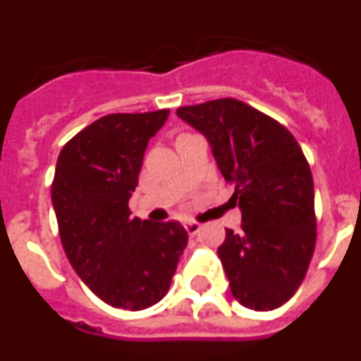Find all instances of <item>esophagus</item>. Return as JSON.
I'll return each mask as SVG.
<instances>
[{"mask_svg": "<svg viewBox=\"0 0 361 361\" xmlns=\"http://www.w3.org/2000/svg\"><path fill=\"white\" fill-rule=\"evenodd\" d=\"M184 228H186L188 235H197L202 226H200V222H197V220H186V222H184Z\"/></svg>", "mask_w": 361, "mask_h": 361, "instance_id": "1", "label": "esophagus"}]
</instances>
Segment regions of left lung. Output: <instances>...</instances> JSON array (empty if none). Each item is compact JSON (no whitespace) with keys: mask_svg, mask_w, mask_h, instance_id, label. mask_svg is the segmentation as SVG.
Returning <instances> with one entry per match:
<instances>
[{"mask_svg":"<svg viewBox=\"0 0 361 361\" xmlns=\"http://www.w3.org/2000/svg\"><path fill=\"white\" fill-rule=\"evenodd\" d=\"M177 116L208 137L242 212L219 247L233 296L244 307L286 304L307 273L317 244L312 175L283 124L238 99L180 106Z\"/></svg>","mask_w":361,"mask_h":361,"instance_id":"obj_1","label":"left lung"}]
</instances>
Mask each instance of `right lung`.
I'll list each match as a JSON object with an SVG mask.
<instances>
[{"label": "right lung", "mask_w": 361, "mask_h": 361, "mask_svg": "<svg viewBox=\"0 0 361 361\" xmlns=\"http://www.w3.org/2000/svg\"><path fill=\"white\" fill-rule=\"evenodd\" d=\"M170 110L110 114L63 146L52 180L59 237L82 282L111 307L139 311L170 289L188 231L130 215L148 141Z\"/></svg>", "instance_id": "right-lung-1"}]
</instances>
